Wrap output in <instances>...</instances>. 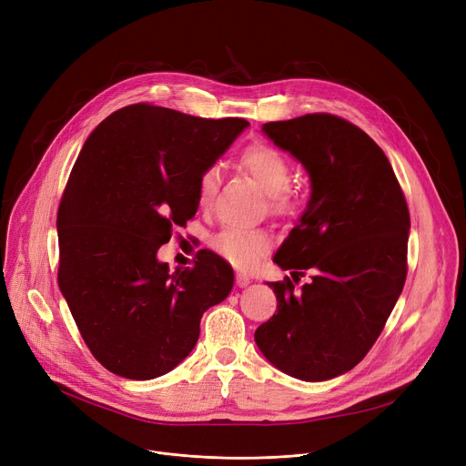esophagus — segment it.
Segmentation results:
<instances>
[{
  "mask_svg": "<svg viewBox=\"0 0 466 466\" xmlns=\"http://www.w3.org/2000/svg\"><path fill=\"white\" fill-rule=\"evenodd\" d=\"M236 284H238L239 288H245V286L250 284V277L245 275V273H236Z\"/></svg>",
  "mask_w": 466,
  "mask_h": 466,
  "instance_id": "esophagus-1",
  "label": "esophagus"
}]
</instances>
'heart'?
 Here are the masks:
<instances>
[{"instance_id": "1", "label": "heart", "mask_w": 466, "mask_h": 466, "mask_svg": "<svg viewBox=\"0 0 466 466\" xmlns=\"http://www.w3.org/2000/svg\"><path fill=\"white\" fill-rule=\"evenodd\" d=\"M245 171L255 178L268 193L269 206L279 214H288L295 208V198L288 191L291 182V168L288 159L268 145L248 147L241 156ZM219 184L218 167H208L198 178L197 198L200 206H209L214 200ZM211 247L221 258L239 269L255 268L266 252L271 248V236L266 230H241L225 228L214 239Z\"/></svg>"}]
</instances>
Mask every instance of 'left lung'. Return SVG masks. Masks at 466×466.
<instances>
[{
	"label": "left lung",
	"mask_w": 466,
	"mask_h": 466,
	"mask_svg": "<svg viewBox=\"0 0 466 466\" xmlns=\"http://www.w3.org/2000/svg\"><path fill=\"white\" fill-rule=\"evenodd\" d=\"M262 132L310 177V198L273 262L313 280L268 282L277 314L255 332L262 355L301 380L355 368L383 330L407 277L409 208L385 152L329 113L268 122Z\"/></svg>",
	"instance_id": "left-lung-1"
}]
</instances>
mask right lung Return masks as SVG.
I'll return each mask as SVG.
<instances>
[{"instance_id": "add662e5", "label": "right lung", "mask_w": 466, "mask_h": 466, "mask_svg": "<svg viewBox=\"0 0 466 466\" xmlns=\"http://www.w3.org/2000/svg\"><path fill=\"white\" fill-rule=\"evenodd\" d=\"M150 104L126 106L83 145L57 214L59 288L95 359L148 380L195 348L202 314L227 299L232 268L208 248L168 271L157 248L195 218L200 175L247 128Z\"/></svg>"}]
</instances>
